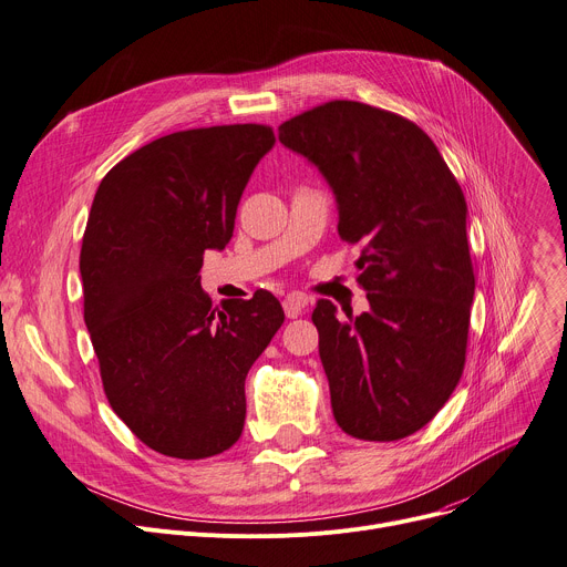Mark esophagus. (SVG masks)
Wrapping results in <instances>:
<instances>
[{
	"mask_svg": "<svg viewBox=\"0 0 567 567\" xmlns=\"http://www.w3.org/2000/svg\"><path fill=\"white\" fill-rule=\"evenodd\" d=\"M307 303H309V297H307V295L290 292V295L284 299V311H286V316H288L290 320H295V318L301 316L303 309H307Z\"/></svg>",
	"mask_w": 567,
	"mask_h": 567,
	"instance_id": "esophagus-1",
	"label": "esophagus"
}]
</instances>
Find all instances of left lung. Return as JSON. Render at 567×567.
Wrapping results in <instances>:
<instances>
[{"label":"left lung","mask_w":567,"mask_h":567,"mask_svg":"<svg viewBox=\"0 0 567 567\" xmlns=\"http://www.w3.org/2000/svg\"><path fill=\"white\" fill-rule=\"evenodd\" d=\"M279 141L320 167L340 238L363 245L357 281L370 311L340 320L327 299L313 311L333 417L359 441L406 439L465 368L474 270L463 190L415 122L370 104L303 111Z\"/></svg>","instance_id":"obj_1"}]
</instances>
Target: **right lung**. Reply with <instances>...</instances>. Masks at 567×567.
<instances>
[{"mask_svg": "<svg viewBox=\"0 0 567 567\" xmlns=\"http://www.w3.org/2000/svg\"><path fill=\"white\" fill-rule=\"evenodd\" d=\"M275 145L268 124H220L152 141L102 179L79 270L106 400L150 450L197 461L243 433L245 379L284 324L256 290L214 316L206 249L234 236L240 195Z\"/></svg>", "mask_w": 567, "mask_h": 567, "instance_id": "obj_1", "label": "right lung"}]
</instances>
